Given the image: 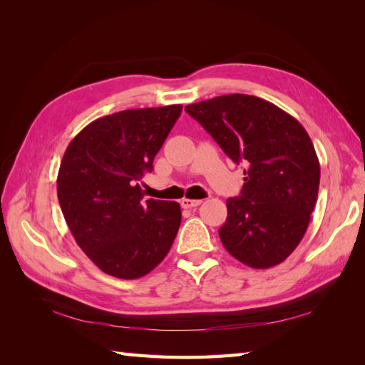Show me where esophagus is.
I'll use <instances>...</instances> for the list:
<instances>
[{"label": "esophagus", "mask_w": 365, "mask_h": 365, "mask_svg": "<svg viewBox=\"0 0 365 365\" xmlns=\"http://www.w3.org/2000/svg\"><path fill=\"white\" fill-rule=\"evenodd\" d=\"M180 204H182L183 208H192V207H197V205L202 204V200H200V199H187V197H185V199H182Z\"/></svg>", "instance_id": "34e87169"}]
</instances>
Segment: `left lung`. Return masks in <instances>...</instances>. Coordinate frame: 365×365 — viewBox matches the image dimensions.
Masks as SVG:
<instances>
[{
    "instance_id": "8db88e82",
    "label": "left lung",
    "mask_w": 365,
    "mask_h": 365,
    "mask_svg": "<svg viewBox=\"0 0 365 365\" xmlns=\"http://www.w3.org/2000/svg\"><path fill=\"white\" fill-rule=\"evenodd\" d=\"M227 157L243 163L242 195L227 199L224 247L251 268L284 262L304 237L320 163L301 123L267 100L230 94L185 106Z\"/></svg>"
}]
</instances>
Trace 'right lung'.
I'll return each instance as SVG.
<instances>
[{
  "mask_svg": "<svg viewBox=\"0 0 365 365\" xmlns=\"http://www.w3.org/2000/svg\"><path fill=\"white\" fill-rule=\"evenodd\" d=\"M182 113V105L119 111L91 122L68 144L58 199L84 254L119 279H138L166 257L180 227L178 202L144 200L138 182Z\"/></svg>",
  "mask_w": 365,
  "mask_h": 365,
  "instance_id": "add662e5",
  "label": "right lung"
}]
</instances>
